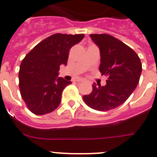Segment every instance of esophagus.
Here are the masks:
<instances>
[{"label":"esophagus","mask_w":157,"mask_h":157,"mask_svg":"<svg viewBox=\"0 0 157 157\" xmlns=\"http://www.w3.org/2000/svg\"><path fill=\"white\" fill-rule=\"evenodd\" d=\"M78 82H80V83H83V82H85V81H82V80H80V81H78Z\"/></svg>","instance_id":"obj_1"}]
</instances>
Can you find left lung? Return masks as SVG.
<instances>
[{"label":"left lung","instance_id":"8db88e82","mask_svg":"<svg viewBox=\"0 0 157 157\" xmlns=\"http://www.w3.org/2000/svg\"><path fill=\"white\" fill-rule=\"evenodd\" d=\"M101 53L99 71L107 75L106 85H92V91L83 96L85 103L94 110L106 111L119 106L137 86L142 71L138 55L125 43L107 34H90Z\"/></svg>","mask_w":157,"mask_h":157}]
</instances>
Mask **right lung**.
<instances>
[{
    "instance_id": "1",
    "label": "right lung",
    "mask_w": 157,
    "mask_h": 157,
    "mask_svg": "<svg viewBox=\"0 0 157 157\" xmlns=\"http://www.w3.org/2000/svg\"><path fill=\"white\" fill-rule=\"evenodd\" d=\"M84 36L52 35L38 43L23 59L19 71L20 92L32 113L47 114L59 106L62 91L71 83L58 77L60 66H67L70 50Z\"/></svg>"
}]
</instances>
